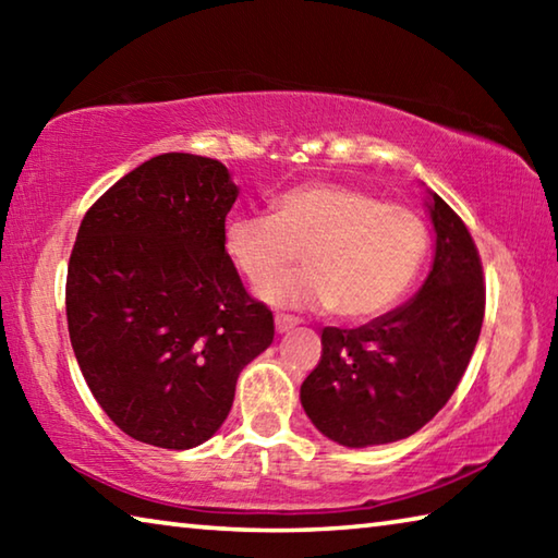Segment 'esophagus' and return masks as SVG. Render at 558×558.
<instances>
[{
  "mask_svg": "<svg viewBox=\"0 0 558 558\" xmlns=\"http://www.w3.org/2000/svg\"><path fill=\"white\" fill-rule=\"evenodd\" d=\"M298 325H300V317H295V315H276V329L280 335L290 332V329Z\"/></svg>",
  "mask_w": 558,
  "mask_h": 558,
  "instance_id": "1",
  "label": "esophagus"
}]
</instances>
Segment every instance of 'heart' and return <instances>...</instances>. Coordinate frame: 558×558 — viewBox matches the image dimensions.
<instances>
[{
  "label": "heart",
  "instance_id": "b5f03b06",
  "mask_svg": "<svg viewBox=\"0 0 558 558\" xmlns=\"http://www.w3.org/2000/svg\"><path fill=\"white\" fill-rule=\"evenodd\" d=\"M223 248L241 276L260 286L305 251L307 268L270 282L272 305L325 307L364 323L399 305L426 263L428 226L409 206L366 189L307 182L282 192L276 214L226 223Z\"/></svg>",
  "mask_w": 558,
  "mask_h": 558
}]
</instances>
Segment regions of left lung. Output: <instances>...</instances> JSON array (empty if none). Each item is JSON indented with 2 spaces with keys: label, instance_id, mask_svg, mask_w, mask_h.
I'll return each mask as SVG.
<instances>
[{
  "label": "left lung",
  "instance_id": "left-lung-1",
  "mask_svg": "<svg viewBox=\"0 0 558 558\" xmlns=\"http://www.w3.org/2000/svg\"><path fill=\"white\" fill-rule=\"evenodd\" d=\"M436 260L409 305L356 329H323L302 409L347 448L413 436L456 393L485 317V276L468 226L433 194Z\"/></svg>",
  "mask_w": 558,
  "mask_h": 558
}]
</instances>
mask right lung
Masks as SVG:
<instances>
[{
	"label": "right lung",
	"instance_id": "right-lung-1",
	"mask_svg": "<svg viewBox=\"0 0 558 558\" xmlns=\"http://www.w3.org/2000/svg\"><path fill=\"white\" fill-rule=\"evenodd\" d=\"M239 196L219 159L167 153L112 184L75 235L65 317L100 409L167 450L209 440L276 323L223 248Z\"/></svg>",
	"mask_w": 558,
	"mask_h": 558
}]
</instances>
